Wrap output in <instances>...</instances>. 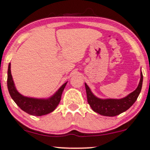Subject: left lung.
I'll list each match as a JSON object with an SVG mask.
<instances>
[{
    "instance_id": "obj_1",
    "label": "left lung",
    "mask_w": 150,
    "mask_h": 150,
    "mask_svg": "<svg viewBox=\"0 0 150 150\" xmlns=\"http://www.w3.org/2000/svg\"><path fill=\"white\" fill-rule=\"evenodd\" d=\"M142 82H143V75L141 71V79L137 88L127 96L120 99L99 98L92 93L88 85L84 83L86 93H87V102L92 109L96 113H98L99 115L108 117L117 116L127 110L135 103L142 90Z\"/></svg>"
}]
</instances>
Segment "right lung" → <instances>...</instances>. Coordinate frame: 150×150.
I'll use <instances>...</instances> for the list:
<instances>
[{
    "mask_svg": "<svg viewBox=\"0 0 150 150\" xmlns=\"http://www.w3.org/2000/svg\"><path fill=\"white\" fill-rule=\"evenodd\" d=\"M68 81L63 84L54 94L48 98H35L20 94L16 89L11 72V63L8 64L7 87L11 98L17 106L26 113L33 116H42L52 112L61 100V96Z\"/></svg>",
    "mask_w": 150,
    "mask_h": 150,
    "instance_id": "add662e5",
    "label": "right lung"
}]
</instances>
